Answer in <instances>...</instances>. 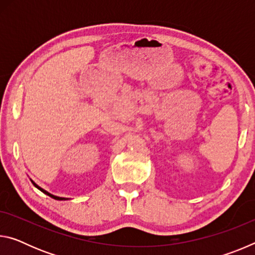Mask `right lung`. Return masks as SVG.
I'll list each match as a JSON object with an SVG mask.
<instances>
[{"instance_id": "obj_1", "label": "right lung", "mask_w": 255, "mask_h": 255, "mask_svg": "<svg viewBox=\"0 0 255 255\" xmlns=\"http://www.w3.org/2000/svg\"><path fill=\"white\" fill-rule=\"evenodd\" d=\"M31 182L33 183V185H34V187H36L37 189H39L41 192H44V193H46V195H47V196H49V197H51V198H54V199H56V200H65V198H60V197H56V196H53V195H50V193H49V192H47V191H46V190H44V189H41L40 187H38V185H37L36 183H34V182H33V181H31Z\"/></svg>"}]
</instances>
